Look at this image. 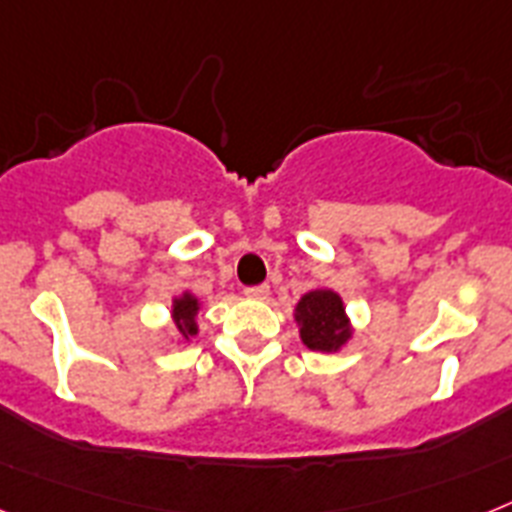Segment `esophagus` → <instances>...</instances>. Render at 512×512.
<instances>
[{
	"label": "esophagus",
	"instance_id": "34e87169",
	"mask_svg": "<svg viewBox=\"0 0 512 512\" xmlns=\"http://www.w3.org/2000/svg\"><path fill=\"white\" fill-rule=\"evenodd\" d=\"M244 294L249 296V299H268L270 294V286H265V283H260V286H249Z\"/></svg>",
	"mask_w": 512,
	"mask_h": 512
}]
</instances>
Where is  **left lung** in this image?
I'll return each mask as SVG.
<instances>
[{
    "label": "left lung",
    "instance_id": "left-lung-1",
    "mask_svg": "<svg viewBox=\"0 0 512 512\" xmlns=\"http://www.w3.org/2000/svg\"><path fill=\"white\" fill-rule=\"evenodd\" d=\"M302 343L312 351H338L351 338V322L343 299L333 289H312L294 309Z\"/></svg>",
    "mask_w": 512,
    "mask_h": 512
}]
</instances>
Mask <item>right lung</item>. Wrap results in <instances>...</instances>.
Wrapping results in <instances>:
<instances>
[{
  "instance_id": "1",
  "label": "right lung",
  "mask_w": 512,
  "mask_h": 512,
  "mask_svg": "<svg viewBox=\"0 0 512 512\" xmlns=\"http://www.w3.org/2000/svg\"><path fill=\"white\" fill-rule=\"evenodd\" d=\"M197 312H200V299L192 296L190 291L176 296L174 304H171V317H174L176 330H179V336L184 341H190L192 336H197Z\"/></svg>"
}]
</instances>
